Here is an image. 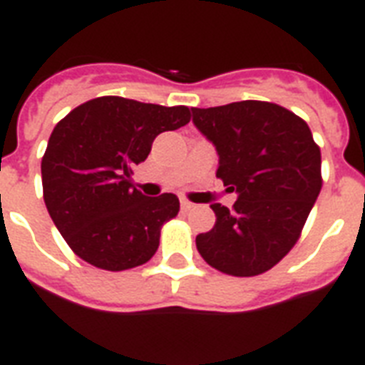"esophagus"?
Masks as SVG:
<instances>
[{"instance_id":"34e87169","label":"esophagus","mask_w":365,"mask_h":365,"mask_svg":"<svg viewBox=\"0 0 365 365\" xmlns=\"http://www.w3.org/2000/svg\"><path fill=\"white\" fill-rule=\"evenodd\" d=\"M180 205H182V210L183 212H189V210H193V208H195L193 202H191V200H187V199L180 200Z\"/></svg>"}]
</instances>
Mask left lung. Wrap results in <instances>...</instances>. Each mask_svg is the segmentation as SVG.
Segmentation results:
<instances>
[{
    "mask_svg": "<svg viewBox=\"0 0 365 365\" xmlns=\"http://www.w3.org/2000/svg\"><path fill=\"white\" fill-rule=\"evenodd\" d=\"M193 123L220 155L216 176L239 199L212 205L216 225L197 237L202 259L231 277L269 271L294 248L322 189L312 132L282 106L244 100L193 108Z\"/></svg>",
    "mask_w": 365,
    "mask_h": 365,
    "instance_id": "8db88e82",
    "label": "left lung"
}]
</instances>
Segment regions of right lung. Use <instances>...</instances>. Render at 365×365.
<instances>
[{
  "instance_id": "add662e5",
  "label": "right lung",
  "mask_w": 365,
  "mask_h": 365,
  "mask_svg": "<svg viewBox=\"0 0 365 365\" xmlns=\"http://www.w3.org/2000/svg\"><path fill=\"white\" fill-rule=\"evenodd\" d=\"M189 121L187 106L100 96L56 123L41 159L43 199L73 254L104 271H128L153 257L180 200L143 197L132 168L148 159L160 132Z\"/></svg>"
}]
</instances>
